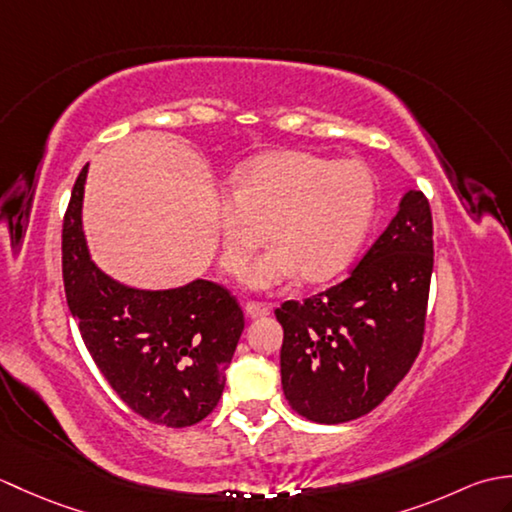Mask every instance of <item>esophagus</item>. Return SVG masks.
I'll list each match as a JSON object with an SVG mask.
<instances>
[{
	"mask_svg": "<svg viewBox=\"0 0 512 512\" xmlns=\"http://www.w3.org/2000/svg\"><path fill=\"white\" fill-rule=\"evenodd\" d=\"M246 314L250 319H262L270 314V306L262 301H248L246 303Z\"/></svg>",
	"mask_w": 512,
	"mask_h": 512,
	"instance_id": "34e87169",
	"label": "esophagus"
}]
</instances>
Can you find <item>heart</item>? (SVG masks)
<instances>
[{
    "label": "heart",
    "mask_w": 512,
    "mask_h": 512,
    "mask_svg": "<svg viewBox=\"0 0 512 512\" xmlns=\"http://www.w3.org/2000/svg\"><path fill=\"white\" fill-rule=\"evenodd\" d=\"M213 211L228 273H242L268 237L273 246L248 268V286L273 288L295 275L317 284L341 273L361 248L376 182L361 160L279 151L239 169L231 198H217Z\"/></svg>",
    "instance_id": "1"
}]
</instances>
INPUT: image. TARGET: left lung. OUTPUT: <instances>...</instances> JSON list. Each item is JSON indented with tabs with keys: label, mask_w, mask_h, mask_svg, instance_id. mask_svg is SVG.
<instances>
[{
	"label": "left lung",
	"mask_w": 512,
	"mask_h": 512,
	"mask_svg": "<svg viewBox=\"0 0 512 512\" xmlns=\"http://www.w3.org/2000/svg\"><path fill=\"white\" fill-rule=\"evenodd\" d=\"M431 270V206L409 191L350 277L281 303V385L299 416L347 422L394 391L422 347Z\"/></svg>",
	"instance_id": "obj_1"
}]
</instances>
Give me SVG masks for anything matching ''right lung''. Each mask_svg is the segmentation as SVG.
Listing matches in <instances>:
<instances>
[{
	"label": "right lung",
	"mask_w": 512,
	"mask_h": 512,
	"mask_svg": "<svg viewBox=\"0 0 512 512\" xmlns=\"http://www.w3.org/2000/svg\"><path fill=\"white\" fill-rule=\"evenodd\" d=\"M63 215L65 299L92 361L125 405L162 427H191L217 407L244 330L231 290L195 279L173 290H134L92 264L81 228L83 182Z\"/></svg>",
	"instance_id": "1"
}]
</instances>
